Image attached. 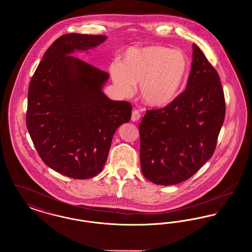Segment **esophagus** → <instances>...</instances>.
Returning <instances> with one entry per match:
<instances>
[{
    "mask_svg": "<svg viewBox=\"0 0 252 252\" xmlns=\"http://www.w3.org/2000/svg\"><path fill=\"white\" fill-rule=\"evenodd\" d=\"M140 118H141L140 112L138 110H133L131 115L132 122H137V121L140 120Z\"/></svg>",
    "mask_w": 252,
    "mask_h": 252,
    "instance_id": "1",
    "label": "esophagus"
}]
</instances>
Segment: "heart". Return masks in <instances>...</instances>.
Here are the masks:
<instances>
[{
  "label": "heart",
  "mask_w": 252,
  "mask_h": 252,
  "mask_svg": "<svg viewBox=\"0 0 252 252\" xmlns=\"http://www.w3.org/2000/svg\"><path fill=\"white\" fill-rule=\"evenodd\" d=\"M112 81L123 95H129L140 84L145 104L163 108L179 94L188 72V61L178 50L149 45L127 49L119 63L109 68Z\"/></svg>",
  "instance_id": "b5f03b06"
}]
</instances>
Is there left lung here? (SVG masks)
<instances>
[{"instance_id": "1", "label": "left lung", "mask_w": 252, "mask_h": 252, "mask_svg": "<svg viewBox=\"0 0 252 252\" xmlns=\"http://www.w3.org/2000/svg\"><path fill=\"white\" fill-rule=\"evenodd\" d=\"M192 50L186 90L166 107L146 110L139 126L142 173L158 185L180 183L202 167L225 119L219 75L194 43Z\"/></svg>"}]
</instances>
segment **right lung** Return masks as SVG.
<instances>
[{
  "label": "right lung",
  "mask_w": 252,
  "mask_h": 252,
  "mask_svg": "<svg viewBox=\"0 0 252 252\" xmlns=\"http://www.w3.org/2000/svg\"><path fill=\"white\" fill-rule=\"evenodd\" d=\"M107 39L66 34L47 49L28 89L26 126L43 162L64 176L87 180L108 158L116 129L131 118L126 101L102 92L108 72L72 56Z\"/></svg>",
  "instance_id": "right-lung-1"
}]
</instances>
